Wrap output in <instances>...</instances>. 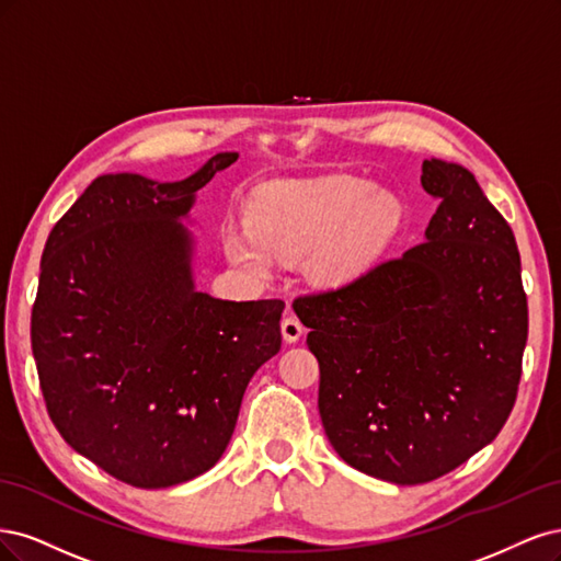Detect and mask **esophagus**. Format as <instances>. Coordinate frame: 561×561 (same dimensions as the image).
<instances>
[{"instance_id": "34e87169", "label": "esophagus", "mask_w": 561, "mask_h": 561, "mask_svg": "<svg viewBox=\"0 0 561 561\" xmlns=\"http://www.w3.org/2000/svg\"><path fill=\"white\" fill-rule=\"evenodd\" d=\"M300 335H302V323L298 321V317L286 314L282 319V337H284V342H288V345H291V342L300 340Z\"/></svg>"}]
</instances>
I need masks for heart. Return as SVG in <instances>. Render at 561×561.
<instances>
[{
	"instance_id": "heart-1",
	"label": "heart",
	"mask_w": 561,
	"mask_h": 561,
	"mask_svg": "<svg viewBox=\"0 0 561 561\" xmlns=\"http://www.w3.org/2000/svg\"><path fill=\"white\" fill-rule=\"evenodd\" d=\"M405 224L393 193L364 179L333 174L294 179L263 191L251 219L224 228L226 256L249 273L267 275L279 259H305L327 286H350L387 256Z\"/></svg>"
}]
</instances>
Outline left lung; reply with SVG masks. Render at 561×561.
Returning a JSON list of instances; mask_svg holds the SVG:
<instances>
[{
	"label": "left lung",
	"mask_w": 561,
	"mask_h": 561,
	"mask_svg": "<svg viewBox=\"0 0 561 561\" xmlns=\"http://www.w3.org/2000/svg\"><path fill=\"white\" fill-rule=\"evenodd\" d=\"M422 186L440 201L422 244L294 302L333 449L393 484L436 480L499 436L529 329L515 234L476 176L428 158Z\"/></svg>",
	"instance_id": "1"
}]
</instances>
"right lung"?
<instances>
[{
  "instance_id": "obj_1",
  "label": "right lung",
  "mask_w": 561,
  "mask_h": 561,
  "mask_svg": "<svg viewBox=\"0 0 561 561\" xmlns=\"http://www.w3.org/2000/svg\"><path fill=\"white\" fill-rule=\"evenodd\" d=\"M238 160L216 153L179 182L118 172L53 226L32 307V354L65 443L141 490L221 459L249 379L282 347V300L195 286V195Z\"/></svg>"
}]
</instances>
